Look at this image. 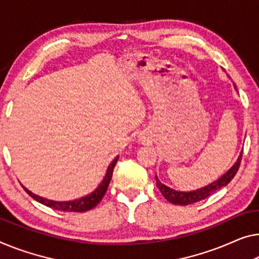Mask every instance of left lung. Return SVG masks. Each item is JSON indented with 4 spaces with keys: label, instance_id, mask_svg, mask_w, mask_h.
I'll list each match as a JSON object with an SVG mask.
<instances>
[{
    "label": "left lung",
    "instance_id": "8db88e82",
    "mask_svg": "<svg viewBox=\"0 0 259 259\" xmlns=\"http://www.w3.org/2000/svg\"><path fill=\"white\" fill-rule=\"evenodd\" d=\"M235 88H236V86H235ZM242 153H243V151L241 152L240 156H238L236 163H235L233 166H231L228 171H227L225 175L221 177V178H219L218 180L214 181V183L207 185V186L199 188V190L191 191V192L176 191V190H173V188L167 187L166 185L161 184L160 180L158 179V177L156 176L157 187L159 188V191L161 194L164 195V198L171 203L180 204V206H187V204H192L194 202L201 201V200L208 198V196L213 194V193H215L216 191H219L220 188L227 186V185H228L230 181L233 180L235 175H236L238 171V167H240Z\"/></svg>",
    "mask_w": 259,
    "mask_h": 259
}]
</instances>
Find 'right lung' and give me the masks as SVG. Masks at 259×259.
Masks as SVG:
<instances>
[{
    "instance_id": "obj_1",
    "label": "right lung",
    "mask_w": 259,
    "mask_h": 259,
    "mask_svg": "<svg viewBox=\"0 0 259 259\" xmlns=\"http://www.w3.org/2000/svg\"><path fill=\"white\" fill-rule=\"evenodd\" d=\"M117 159H118V156L115 158V159L110 163L109 166H108L105 178H103V180L101 181V184L99 185L98 188H96L94 192H92L91 194L82 196V198L80 199L71 200V201H53V200L41 198V196L34 194V193L29 191L28 188H25L24 186L22 187L24 188V191L28 193L31 198H33L38 202L45 204V206L52 208V209L61 210V211H75V213H82V211H87L92 209V208H94L96 204L102 200L103 195L106 194L108 186H109L111 177H113L114 167L117 163Z\"/></svg>"
}]
</instances>
